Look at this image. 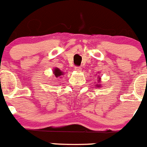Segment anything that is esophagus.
Listing matches in <instances>:
<instances>
[{
  "label": "esophagus",
  "instance_id": "obj_1",
  "mask_svg": "<svg viewBox=\"0 0 147 147\" xmlns=\"http://www.w3.org/2000/svg\"><path fill=\"white\" fill-rule=\"evenodd\" d=\"M74 70L75 71H79V72H80V71H82V67H80V66H76V67H74Z\"/></svg>",
  "mask_w": 147,
  "mask_h": 147
}]
</instances>
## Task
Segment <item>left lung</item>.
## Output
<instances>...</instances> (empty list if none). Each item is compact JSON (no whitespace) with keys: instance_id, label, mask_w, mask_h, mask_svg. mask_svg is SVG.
Returning a JSON list of instances; mask_svg holds the SVG:
<instances>
[{"instance_id":"obj_1","label":"left lung","mask_w":147,"mask_h":147,"mask_svg":"<svg viewBox=\"0 0 147 147\" xmlns=\"http://www.w3.org/2000/svg\"><path fill=\"white\" fill-rule=\"evenodd\" d=\"M98 82H100L99 76H98ZM96 87H97V88H100V84H99V85H96Z\"/></svg>"}]
</instances>
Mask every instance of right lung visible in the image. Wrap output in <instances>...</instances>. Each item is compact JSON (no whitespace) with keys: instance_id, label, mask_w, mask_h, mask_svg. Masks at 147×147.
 Segmentation results:
<instances>
[{"instance_id":"obj_1","label":"right lung","mask_w":147,"mask_h":147,"mask_svg":"<svg viewBox=\"0 0 147 147\" xmlns=\"http://www.w3.org/2000/svg\"><path fill=\"white\" fill-rule=\"evenodd\" d=\"M53 72H54V74L56 77H58V76H62V75H63V72H62V71H61L59 68H57V67L54 68Z\"/></svg>"}]
</instances>
